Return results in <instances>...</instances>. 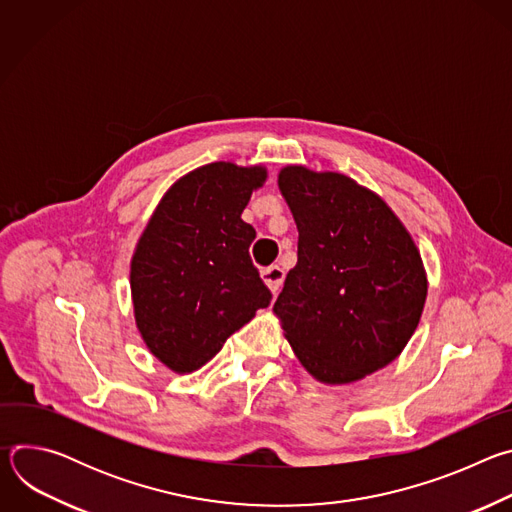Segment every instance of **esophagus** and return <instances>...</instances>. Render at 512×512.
<instances>
[{
    "label": "esophagus",
    "instance_id": "1",
    "mask_svg": "<svg viewBox=\"0 0 512 512\" xmlns=\"http://www.w3.org/2000/svg\"><path fill=\"white\" fill-rule=\"evenodd\" d=\"M261 277H263L265 285L275 294V291L281 287V281H283V269L277 267V265H271V267L261 271Z\"/></svg>",
    "mask_w": 512,
    "mask_h": 512
}]
</instances>
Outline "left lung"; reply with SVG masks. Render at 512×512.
Segmentation results:
<instances>
[{"label":"left lung","mask_w":512,"mask_h":512,"mask_svg":"<svg viewBox=\"0 0 512 512\" xmlns=\"http://www.w3.org/2000/svg\"><path fill=\"white\" fill-rule=\"evenodd\" d=\"M277 184L300 239L273 312L314 379L360 381L393 362L419 324L421 255L387 202L344 174L285 166Z\"/></svg>","instance_id":"left-lung-1"}]
</instances>
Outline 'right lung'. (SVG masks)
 <instances>
[{
    "label": "right lung",
    "mask_w": 512,
    "mask_h": 512,
    "mask_svg": "<svg viewBox=\"0 0 512 512\" xmlns=\"http://www.w3.org/2000/svg\"><path fill=\"white\" fill-rule=\"evenodd\" d=\"M267 180L263 166L212 162L162 196L131 257L137 330L174 373L206 364L271 291L251 261L255 229L241 214Z\"/></svg>",
    "instance_id": "obj_1"
}]
</instances>
